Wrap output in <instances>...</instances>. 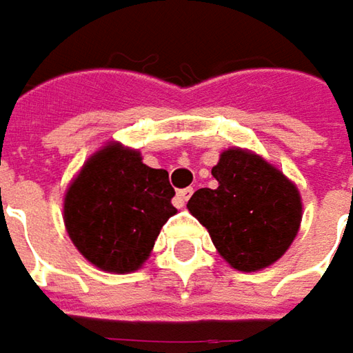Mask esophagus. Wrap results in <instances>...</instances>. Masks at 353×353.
Segmentation results:
<instances>
[{"label": "esophagus", "mask_w": 353, "mask_h": 353, "mask_svg": "<svg viewBox=\"0 0 353 353\" xmlns=\"http://www.w3.org/2000/svg\"><path fill=\"white\" fill-rule=\"evenodd\" d=\"M192 192H194V190H192L190 186H188V188H181V190L176 192V200H179V204L184 206V204L188 202V198L192 196Z\"/></svg>", "instance_id": "obj_1"}]
</instances>
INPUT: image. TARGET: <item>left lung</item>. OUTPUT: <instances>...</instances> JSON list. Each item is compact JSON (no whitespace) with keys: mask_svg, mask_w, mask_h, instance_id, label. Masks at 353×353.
Listing matches in <instances>:
<instances>
[{"mask_svg":"<svg viewBox=\"0 0 353 353\" xmlns=\"http://www.w3.org/2000/svg\"><path fill=\"white\" fill-rule=\"evenodd\" d=\"M212 176L218 186L196 190L186 208L208 230L218 253L243 273L279 261L303 220L296 184L241 147L222 151Z\"/></svg>","mask_w":353,"mask_h":353,"instance_id":"left-lung-1","label":"left lung"}]
</instances>
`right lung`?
<instances>
[{"label": "right lung", "instance_id": "add662e5", "mask_svg": "<svg viewBox=\"0 0 353 353\" xmlns=\"http://www.w3.org/2000/svg\"><path fill=\"white\" fill-rule=\"evenodd\" d=\"M165 169H151L137 149L108 141L78 170L64 194L66 232L90 263L133 273L149 259L161 228L176 214Z\"/></svg>", "mask_w": 353, "mask_h": 353}]
</instances>
